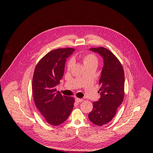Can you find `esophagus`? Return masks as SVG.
<instances>
[{"mask_svg": "<svg viewBox=\"0 0 153 153\" xmlns=\"http://www.w3.org/2000/svg\"><path fill=\"white\" fill-rule=\"evenodd\" d=\"M75 100H76V102L79 103V102H82L83 100V99H79V98H76Z\"/></svg>", "mask_w": 153, "mask_h": 153, "instance_id": "1", "label": "esophagus"}]
</instances>
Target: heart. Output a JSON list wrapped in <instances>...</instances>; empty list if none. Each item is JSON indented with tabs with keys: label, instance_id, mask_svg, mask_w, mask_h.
<instances>
[{
	"label": "heart",
	"instance_id": "heart-1",
	"mask_svg": "<svg viewBox=\"0 0 153 153\" xmlns=\"http://www.w3.org/2000/svg\"><path fill=\"white\" fill-rule=\"evenodd\" d=\"M82 62L85 66H88L92 64H97V58L96 56L93 54H89L85 55L82 57ZM74 64V60L73 59H70L67 63V68L70 70Z\"/></svg>",
	"mask_w": 153,
	"mask_h": 153
}]
</instances>
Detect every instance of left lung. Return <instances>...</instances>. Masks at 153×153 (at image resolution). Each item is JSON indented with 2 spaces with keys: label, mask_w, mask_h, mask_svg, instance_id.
<instances>
[{
  "label": "left lung",
  "mask_w": 153,
  "mask_h": 153,
  "mask_svg": "<svg viewBox=\"0 0 153 153\" xmlns=\"http://www.w3.org/2000/svg\"><path fill=\"white\" fill-rule=\"evenodd\" d=\"M98 53L103 60L99 83V100L93 102V109L88 118L94 124L102 126L110 122L114 117L117 108L124 97V71L118 59L108 50L103 47L90 48Z\"/></svg>",
  "instance_id": "obj_1"
}]
</instances>
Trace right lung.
<instances>
[{
	"mask_svg": "<svg viewBox=\"0 0 153 153\" xmlns=\"http://www.w3.org/2000/svg\"><path fill=\"white\" fill-rule=\"evenodd\" d=\"M74 48L56 49L47 54L35 68L32 91L38 110L50 125L57 126L66 120L73 110L74 99L56 91L64 73L67 59Z\"/></svg>",
	"mask_w": 153,
	"mask_h": 153,
	"instance_id": "right-lung-1",
	"label": "right lung"
}]
</instances>
